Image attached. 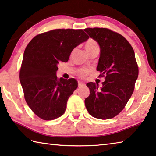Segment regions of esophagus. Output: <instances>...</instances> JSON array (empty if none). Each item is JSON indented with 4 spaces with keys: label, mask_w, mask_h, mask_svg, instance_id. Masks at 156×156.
I'll return each mask as SVG.
<instances>
[{
    "label": "esophagus",
    "mask_w": 156,
    "mask_h": 156,
    "mask_svg": "<svg viewBox=\"0 0 156 156\" xmlns=\"http://www.w3.org/2000/svg\"><path fill=\"white\" fill-rule=\"evenodd\" d=\"M84 83H83V82H81V81H78V87H80L84 86Z\"/></svg>",
    "instance_id": "1"
}]
</instances>
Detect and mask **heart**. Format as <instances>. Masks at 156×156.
Returning a JSON list of instances; mask_svg holds the SVG:
<instances>
[{
    "label": "heart",
    "mask_w": 156,
    "mask_h": 156,
    "mask_svg": "<svg viewBox=\"0 0 156 156\" xmlns=\"http://www.w3.org/2000/svg\"><path fill=\"white\" fill-rule=\"evenodd\" d=\"M98 46L97 43L95 42L94 41L91 40V39H89V41L86 42L85 44H84V47H85V49L87 52L89 51V50L92 49L94 47H96ZM89 73V70L87 69H81L78 72V76H80L81 78H83L85 76L87 73Z\"/></svg>",
    "instance_id": "obj_1"
}]
</instances>
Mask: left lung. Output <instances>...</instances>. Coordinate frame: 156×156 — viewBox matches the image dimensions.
I'll use <instances>...</instances> for the list:
<instances>
[{"instance_id":"left-lung-1","label":"left lung","mask_w":156,"mask_h":156,"mask_svg":"<svg viewBox=\"0 0 156 156\" xmlns=\"http://www.w3.org/2000/svg\"><path fill=\"white\" fill-rule=\"evenodd\" d=\"M84 31L98 43L100 54L97 71L105 80L102 87L87 83L90 90L84 104L89 114L101 120L117 115L127 103L138 76L133 49L125 38L107 28H87Z\"/></svg>"}]
</instances>
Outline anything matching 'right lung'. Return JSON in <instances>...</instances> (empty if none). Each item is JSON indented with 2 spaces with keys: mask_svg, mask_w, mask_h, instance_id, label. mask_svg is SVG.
I'll list each match as a JSON object with an SVG mask.
<instances>
[{
  "mask_svg": "<svg viewBox=\"0 0 156 156\" xmlns=\"http://www.w3.org/2000/svg\"><path fill=\"white\" fill-rule=\"evenodd\" d=\"M88 38L83 30L58 29L38 34L27 44L20 81L28 106L41 119L54 120L65 113L78 82L58 78V65L67 62L73 49Z\"/></svg>",
  "mask_w": 156,
  "mask_h": 156,
  "instance_id": "obj_1",
  "label": "right lung"
}]
</instances>
